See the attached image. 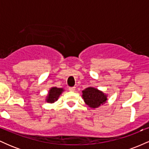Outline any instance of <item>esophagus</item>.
Returning a JSON list of instances; mask_svg holds the SVG:
<instances>
[{
    "label": "esophagus",
    "instance_id": "34e87169",
    "mask_svg": "<svg viewBox=\"0 0 149 149\" xmlns=\"http://www.w3.org/2000/svg\"><path fill=\"white\" fill-rule=\"evenodd\" d=\"M69 91H71V92H74L75 90H76V88H75V87H70V88H69Z\"/></svg>",
    "mask_w": 149,
    "mask_h": 149
}]
</instances>
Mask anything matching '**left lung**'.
Listing matches in <instances>:
<instances>
[{
    "mask_svg": "<svg viewBox=\"0 0 149 149\" xmlns=\"http://www.w3.org/2000/svg\"><path fill=\"white\" fill-rule=\"evenodd\" d=\"M82 98L90 109H97L107 102L108 95L96 88L90 86L82 91Z\"/></svg>",
    "mask_w": 149,
    "mask_h": 149,
    "instance_id": "1",
    "label": "left lung"
}]
</instances>
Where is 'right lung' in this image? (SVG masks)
Returning a JSON list of instances; mask_svg holds the SVG:
<instances>
[{"mask_svg": "<svg viewBox=\"0 0 149 149\" xmlns=\"http://www.w3.org/2000/svg\"><path fill=\"white\" fill-rule=\"evenodd\" d=\"M64 91V89L62 88L52 87L49 90L47 96L45 97V102L49 104L54 103L58 100L59 97H60V95Z\"/></svg>", "mask_w": 149, "mask_h": 149, "instance_id": "1", "label": "right lung"}]
</instances>
